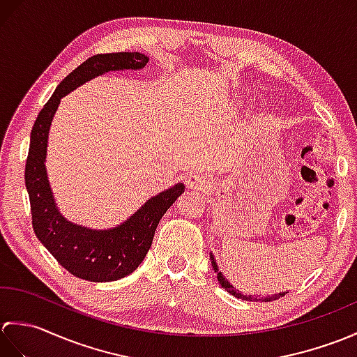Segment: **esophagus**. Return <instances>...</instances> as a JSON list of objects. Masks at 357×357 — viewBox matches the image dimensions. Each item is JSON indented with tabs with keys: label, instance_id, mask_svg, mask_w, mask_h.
I'll return each instance as SVG.
<instances>
[{
	"label": "esophagus",
	"instance_id": "esophagus-1",
	"mask_svg": "<svg viewBox=\"0 0 357 357\" xmlns=\"http://www.w3.org/2000/svg\"><path fill=\"white\" fill-rule=\"evenodd\" d=\"M185 184L188 188H192V190H207V188L211 185V181L207 176V174L204 173H193L190 176L187 178Z\"/></svg>",
	"mask_w": 357,
	"mask_h": 357
}]
</instances>
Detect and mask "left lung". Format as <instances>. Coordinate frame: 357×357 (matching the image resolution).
Listing matches in <instances>:
<instances>
[{
    "label": "left lung",
    "mask_w": 357,
    "mask_h": 357,
    "mask_svg": "<svg viewBox=\"0 0 357 357\" xmlns=\"http://www.w3.org/2000/svg\"><path fill=\"white\" fill-rule=\"evenodd\" d=\"M210 261H211V267H213V271L216 273V278H218V280H219V284H221V287L222 288H225L227 291H229L230 294H233L234 298H238V299H242V301H250V302H253V301H264V302H270V301H275V299H279V298H282V296L285 294V293H288V291H282V293H275V294H267V296H262V298H259V296H253V294H247V293H241L236 287H234L233 284H230V280L227 279L224 275H222V271H219V267H218V264H216V259H215V256H213V253L210 252Z\"/></svg>",
    "instance_id": "left-lung-1"
}]
</instances>
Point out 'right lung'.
Returning <instances> with one entry per match:
<instances>
[{"label": "right lung", "instance_id": "1", "mask_svg": "<svg viewBox=\"0 0 357 357\" xmlns=\"http://www.w3.org/2000/svg\"><path fill=\"white\" fill-rule=\"evenodd\" d=\"M147 63L149 56L139 52L104 53L86 59L59 82L30 133L24 179L36 238L67 271L92 282L118 280L138 268L151 247L159 221L184 193L185 185L178 183L151 196L130 218L112 229L73 224L59 211L45 169L50 126L59 102L75 89L107 72L141 70Z\"/></svg>", "mask_w": 357, "mask_h": 357}]
</instances>
